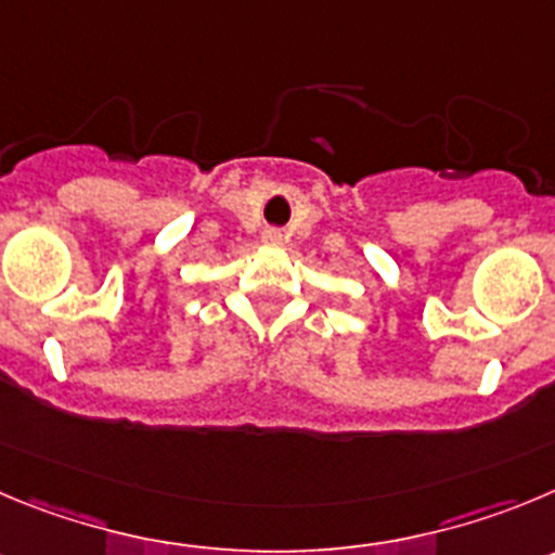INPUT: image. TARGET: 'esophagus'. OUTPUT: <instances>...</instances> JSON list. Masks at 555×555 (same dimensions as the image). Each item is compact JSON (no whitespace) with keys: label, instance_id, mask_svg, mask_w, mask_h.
Segmentation results:
<instances>
[{"label":"esophagus","instance_id":"1","mask_svg":"<svg viewBox=\"0 0 555 555\" xmlns=\"http://www.w3.org/2000/svg\"><path fill=\"white\" fill-rule=\"evenodd\" d=\"M279 241H282V235H279L276 230H268L266 232V243H279Z\"/></svg>","mask_w":555,"mask_h":555}]
</instances>
